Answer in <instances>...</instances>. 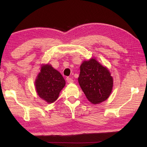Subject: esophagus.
Segmentation results:
<instances>
[{"mask_svg": "<svg viewBox=\"0 0 147 147\" xmlns=\"http://www.w3.org/2000/svg\"><path fill=\"white\" fill-rule=\"evenodd\" d=\"M66 80H67V82L69 83H73V82H74L73 79H72V78H71V77H67V78H66Z\"/></svg>", "mask_w": 147, "mask_h": 147, "instance_id": "obj_1", "label": "esophagus"}]
</instances>
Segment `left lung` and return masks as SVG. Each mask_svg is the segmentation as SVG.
I'll return each mask as SVG.
<instances>
[{
    "label": "left lung",
    "instance_id": "obj_1",
    "mask_svg": "<svg viewBox=\"0 0 147 147\" xmlns=\"http://www.w3.org/2000/svg\"><path fill=\"white\" fill-rule=\"evenodd\" d=\"M78 83L87 99L94 104L107 99L113 88V78L109 70L95 59L82 64Z\"/></svg>",
    "mask_w": 147,
    "mask_h": 147
}]
</instances>
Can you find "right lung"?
I'll return each mask as SVG.
<instances>
[{"instance_id": "1", "label": "right lung", "mask_w": 147, "mask_h": 147, "mask_svg": "<svg viewBox=\"0 0 147 147\" xmlns=\"http://www.w3.org/2000/svg\"><path fill=\"white\" fill-rule=\"evenodd\" d=\"M35 83L39 97L49 104L58 98L65 82L58 71L53 69L51 65L47 64L41 67Z\"/></svg>"}]
</instances>
